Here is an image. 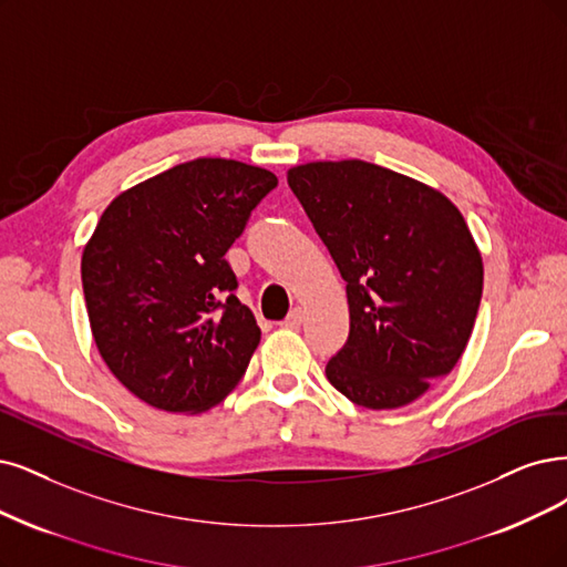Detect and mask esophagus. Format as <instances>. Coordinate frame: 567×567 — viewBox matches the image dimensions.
I'll use <instances>...</instances> for the list:
<instances>
[{
  "label": "esophagus",
  "mask_w": 567,
  "mask_h": 567,
  "mask_svg": "<svg viewBox=\"0 0 567 567\" xmlns=\"http://www.w3.org/2000/svg\"><path fill=\"white\" fill-rule=\"evenodd\" d=\"M285 327H291V329H297V327H301L303 324V308H291L289 310V316L285 318V322H282Z\"/></svg>",
  "instance_id": "esophagus-1"
}]
</instances>
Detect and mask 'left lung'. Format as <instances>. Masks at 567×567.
I'll use <instances>...</instances> for the list:
<instances>
[{"instance_id":"left-lung-1","label":"left lung","mask_w":567,"mask_h":567,"mask_svg":"<svg viewBox=\"0 0 567 567\" xmlns=\"http://www.w3.org/2000/svg\"><path fill=\"white\" fill-rule=\"evenodd\" d=\"M287 184L348 282L350 333L327 379L364 409H400L463 358L484 264L436 188L367 161L291 167Z\"/></svg>"}]
</instances>
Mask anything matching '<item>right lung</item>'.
Returning <instances> with one entry per match:
<instances>
[{
    "mask_svg": "<svg viewBox=\"0 0 567 567\" xmlns=\"http://www.w3.org/2000/svg\"><path fill=\"white\" fill-rule=\"evenodd\" d=\"M278 177L228 158L179 163L104 209L81 282L104 364L137 400L203 413L245 375L261 329L224 255Z\"/></svg>",
    "mask_w": 567,
    "mask_h": 567,
    "instance_id": "right-lung-1",
    "label": "right lung"
}]
</instances>
